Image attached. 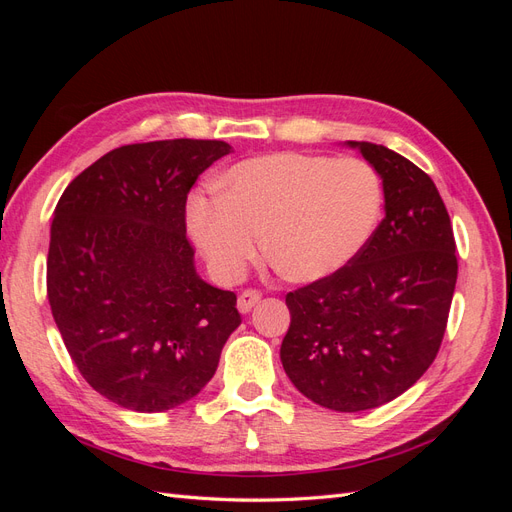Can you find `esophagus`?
<instances>
[{"mask_svg": "<svg viewBox=\"0 0 512 512\" xmlns=\"http://www.w3.org/2000/svg\"><path fill=\"white\" fill-rule=\"evenodd\" d=\"M262 299V292L260 290H256V288H250V290H243L241 294H239V312H250V309L258 303Z\"/></svg>", "mask_w": 512, "mask_h": 512, "instance_id": "34e87169", "label": "esophagus"}]
</instances>
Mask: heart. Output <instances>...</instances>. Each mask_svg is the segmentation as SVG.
I'll use <instances>...</instances> for the list:
<instances>
[{"mask_svg":"<svg viewBox=\"0 0 512 512\" xmlns=\"http://www.w3.org/2000/svg\"><path fill=\"white\" fill-rule=\"evenodd\" d=\"M215 188L218 200H192L190 228L224 280L256 258L262 232L282 277L324 280L359 256L382 211V181L356 158L271 153L235 164Z\"/></svg>","mask_w":512,"mask_h":512,"instance_id":"1","label":"heart"}]
</instances>
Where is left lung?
<instances>
[{
  "label": "left lung",
  "instance_id": "obj_1",
  "mask_svg": "<svg viewBox=\"0 0 512 512\" xmlns=\"http://www.w3.org/2000/svg\"><path fill=\"white\" fill-rule=\"evenodd\" d=\"M386 215L350 265L286 294L282 365L314 404L361 412L389 404L438 356L457 284L455 237L436 183L376 143Z\"/></svg>",
  "mask_w": 512,
  "mask_h": 512
}]
</instances>
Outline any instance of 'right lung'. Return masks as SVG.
I'll use <instances>...</instances> for the list:
<instances>
[{
  "label": "right lung",
  "instance_id": "obj_1",
  "mask_svg": "<svg viewBox=\"0 0 512 512\" xmlns=\"http://www.w3.org/2000/svg\"><path fill=\"white\" fill-rule=\"evenodd\" d=\"M224 141L134 143L108 151L61 194L46 294L91 389L134 412H164L213 378L241 324L237 294L194 269L185 203Z\"/></svg>",
  "mask_w": 512,
  "mask_h": 512
}]
</instances>
